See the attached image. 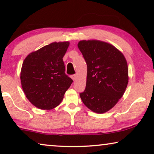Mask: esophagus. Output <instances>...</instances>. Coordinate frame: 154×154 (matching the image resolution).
<instances>
[{
	"label": "esophagus",
	"instance_id": "esophagus-1",
	"mask_svg": "<svg viewBox=\"0 0 154 154\" xmlns=\"http://www.w3.org/2000/svg\"><path fill=\"white\" fill-rule=\"evenodd\" d=\"M71 78H72V79L73 80V81H75L76 80V79H77V75H72L71 76Z\"/></svg>",
	"mask_w": 154,
	"mask_h": 154
}]
</instances>
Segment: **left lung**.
Listing matches in <instances>:
<instances>
[{"label": "left lung", "instance_id": "left-lung-1", "mask_svg": "<svg viewBox=\"0 0 154 154\" xmlns=\"http://www.w3.org/2000/svg\"><path fill=\"white\" fill-rule=\"evenodd\" d=\"M87 64L86 87L80 93L84 105L104 113L116 105L128 83V67L124 54L113 45L98 40L77 44Z\"/></svg>", "mask_w": 154, "mask_h": 154}]
</instances>
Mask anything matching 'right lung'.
I'll use <instances>...</instances> for the list:
<instances>
[{"label":"right lung","mask_w":154,"mask_h":154,"mask_svg":"<svg viewBox=\"0 0 154 154\" xmlns=\"http://www.w3.org/2000/svg\"><path fill=\"white\" fill-rule=\"evenodd\" d=\"M70 43L54 42L31 52L23 62L21 85L26 97L43 110L58 106L72 80L65 74L63 57Z\"/></svg>","instance_id":"obj_1"}]
</instances>
